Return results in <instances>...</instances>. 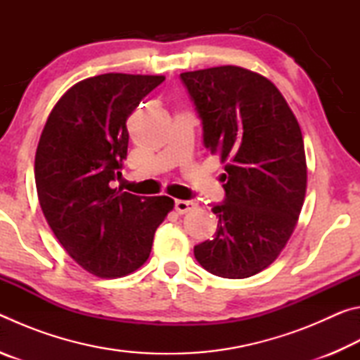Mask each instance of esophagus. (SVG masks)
<instances>
[{
  "instance_id": "34e87169",
  "label": "esophagus",
  "mask_w": 360,
  "mask_h": 360,
  "mask_svg": "<svg viewBox=\"0 0 360 360\" xmlns=\"http://www.w3.org/2000/svg\"><path fill=\"white\" fill-rule=\"evenodd\" d=\"M197 206H198L197 203L188 202V200H176L174 202V210L176 212H179V214H186V212L195 210Z\"/></svg>"
}]
</instances>
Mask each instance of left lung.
Segmentation results:
<instances>
[{"mask_svg": "<svg viewBox=\"0 0 360 360\" xmlns=\"http://www.w3.org/2000/svg\"><path fill=\"white\" fill-rule=\"evenodd\" d=\"M202 119L203 143L225 165L224 203L212 240L193 248L216 276L243 279L265 270L289 241L307 192L300 125L276 85L241 66L181 75Z\"/></svg>", "mask_w": 360, "mask_h": 360, "instance_id": "1", "label": "left lung"}]
</instances>
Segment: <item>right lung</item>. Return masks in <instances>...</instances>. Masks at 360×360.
Instances as JSON below:
<instances>
[{"instance_id":"add662e5","label":"right lung","mask_w":360,"mask_h":360,"mask_svg":"<svg viewBox=\"0 0 360 360\" xmlns=\"http://www.w3.org/2000/svg\"><path fill=\"white\" fill-rule=\"evenodd\" d=\"M165 76L108 72L77 82L49 114L34 157L41 210L84 270L122 278L148 260L173 198L138 197L112 181L129 149L127 119Z\"/></svg>"}]
</instances>
